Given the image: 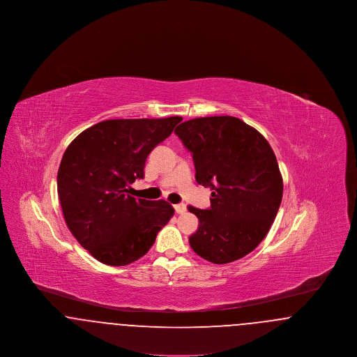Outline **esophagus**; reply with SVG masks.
Returning a JSON list of instances; mask_svg holds the SVG:
<instances>
[{
    "label": "esophagus",
    "mask_w": 357,
    "mask_h": 357,
    "mask_svg": "<svg viewBox=\"0 0 357 357\" xmlns=\"http://www.w3.org/2000/svg\"><path fill=\"white\" fill-rule=\"evenodd\" d=\"M174 208H175L176 214H185L187 210L186 204H174Z\"/></svg>",
    "instance_id": "34e87169"
}]
</instances>
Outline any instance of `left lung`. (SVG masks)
Instances as JSON below:
<instances>
[{
	"label": "left lung",
	"mask_w": 357,
	"mask_h": 357,
	"mask_svg": "<svg viewBox=\"0 0 357 357\" xmlns=\"http://www.w3.org/2000/svg\"><path fill=\"white\" fill-rule=\"evenodd\" d=\"M175 134L192 153L195 179L211 188L207 210L188 206L199 220L191 249L213 264L249 255L266 237L282 199V176L268 140L233 116L187 120Z\"/></svg>",
	"instance_id": "left-lung-1"
}]
</instances>
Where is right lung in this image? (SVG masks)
Returning <instances> with one entry per match:
<instances>
[{
    "instance_id": "obj_1",
    "label": "right lung",
    "mask_w": 357,
    "mask_h": 357,
    "mask_svg": "<svg viewBox=\"0 0 357 357\" xmlns=\"http://www.w3.org/2000/svg\"><path fill=\"white\" fill-rule=\"evenodd\" d=\"M181 116L104 120L73 139L57 172V192L73 237L109 266L146 255L174 215L169 202L130 195L144 176L153 147L169 137Z\"/></svg>"
}]
</instances>
